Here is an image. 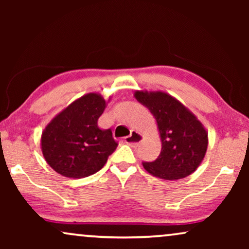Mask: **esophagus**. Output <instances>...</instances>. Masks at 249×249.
Returning a JSON list of instances; mask_svg holds the SVG:
<instances>
[{
	"label": "esophagus",
	"instance_id": "1",
	"mask_svg": "<svg viewBox=\"0 0 249 249\" xmlns=\"http://www.w3.org/2000/svg\"><path fill=\"white\" fill-rule=\"evenodd\" d=\"M142 141V135L141 132L135 131V130H132L131 134L124 138L125 144L130 146H137Z\"/></svg>",
	"mask_w": 249,
	"mask_h": 249
}]
</instances>
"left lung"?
Returning <instances> with one entry per match:
<instances>
[{"mask_svg":"<svg viewBox=\"0 0 249 249\" xmlns=\"http://www.w3.org/2000/svg\"><path fill=\"white\" fill-rule=\"evenodd\" d=\"M134 97L155 118L162 149L154 162H144L149 175L178 180L192 175L205 158L209 134L181 102L162 90H136Z\"/></svg>","mask_w":249,"mask_h":249,"instance_id":"8db88e82","label":"left lung"}]
</instances>
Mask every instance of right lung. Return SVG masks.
Segmentation results:
<instances>
[{"mask_svg":"<svg viewBox=\"0 0 249 249\" xmlns=\"http://www.w3.org/2000/svg\"><path fill=\"white\" fill-rule=\"evenodd\" d=\"M111 96L108 97L110 102ZM98 93L77 98L51 120L42 132L40 148L51 168L67 178H86L103 168L117 148L111 129L97 120L107 107Z\"/></svg>","mask_w":249,"mask_h":249,"instance_id":"right-lung-1","label":"right lung"}]
</instances>
